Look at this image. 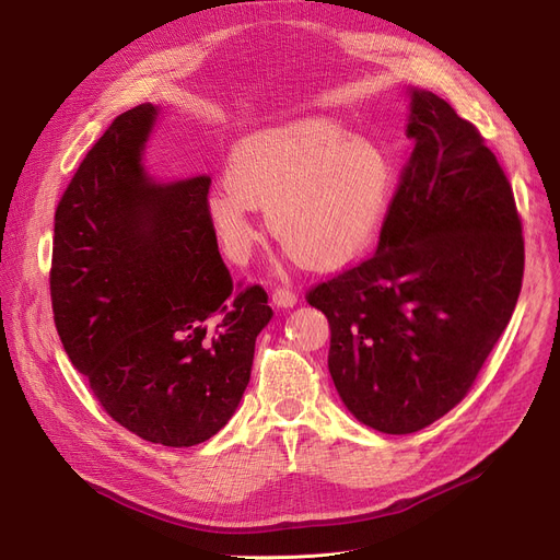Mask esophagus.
I'll return each instance as SVG.
<instances>
[{
  "label": "esophagus",
  "mask_w": 560,
  "mask_h": 560,
  "mask_svg": "<svg viewBox=\"0 0 560 560\" xmlns=\"http://www.w3.org/2000/svg\"><path fill=\"white\" fill-rule=\"evenodd\" d=\"M272 304L277 308H292L298 304V298H295V292L288 288H277V290H272Z\"/></svg>",
  "instance_id": "obj_1"
}]
</instances>
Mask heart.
<instances>
[{
    "instance_id": "1",
    "label": "heart",
    "mask_w": 560,
    "mask_h": 560,
    "mask_svg": "<svg viewBox=\"0 0 560 560\" xmlns=\"http://www.w3.org/2000/svg\"><path fill=\"white\" fill-rule=\"evenodd\" d=\"M226 172L209 199V213L222 249L235 260L256 241L260 209L306 268L340 270L372 245L390 201L384 150L327 117H304L243 138Z\"/></svg>"
}]
</instances>
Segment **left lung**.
I'll list each match as a JSON object with an SVG mask.
<instances>
[{
    "mask_svg": "<svg viewBox=\"0 0 560 560\" xmlns=\"http://www.w3.org/2000/svg\"><path fill=\"white\" fill-rule=\"evenodd\" d=\"M413 154L372 258L308 292L347 410L413 433L465 397L515 311L524 241L504 170L438 95L406 88Z\"/></svg>",
    "mask_w": 560,
    "mask_h": 560,
    "instance_id": "8db88e82",
    "label": "left lung"
}]
</instances>
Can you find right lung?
Wrapping results in <instances>:
<instances>
[{"instance_id": "right-lung-1", "label": "right lung", "mask_w": 560, "mask_h": 560, "mask_svg": "<svg viewBox=\"0 0 560 560\" xmlns=\"http://www.w3.org/2000/svg\"><path fill=\"white\" fill-rule=\"evenodd\" d=\"M161 106L117 115L54 215L51 306L72 365L106 413L165 447L213 438L249 384L272 308L233 295L206 174L159 182L144 165Z\"/></svg>"}]
</instances>
